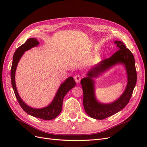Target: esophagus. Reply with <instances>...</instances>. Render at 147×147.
I'll return each instance as SVG.
<instances>
[{
	"label": "esophagus",
	"mask_w": 147,
	"mask_h": 147,
	"mask_svg": "<svg viewBox=\"0 0 147 147\" xmlns=\"http://www.w3.org/2000/svg\"><path fill=\"white\" fill-rule=\"evenodd\" d=\"M81 78H82V77H81V76L80 75H76L74 77L75 81V82H76L77 83H79L80 82Z\"/></svg>",
	"instance_id": "obj_1"
}]
</instances>
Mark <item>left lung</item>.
<instances>
[{"label": "left lung", "mask_w": 147, "mask_h": 147, "mask_svg": "<svg viewBox=\"0 0 147 147\" xmlns=\"http://www.w3.org/2000/svg\"><path fill=\"white\" fill-rule=\"evenodd\" d=\"M114 43L118 51L110 57L93 66L81 80L83 91V106L86 113L96 119H104L123 109L129 101L137 82L135 59L132 53L124 44L118 40ZM122 64L125 67L128 82L125 90L118 99L110 104L101 103L97 100L95 94L94 78H98L112 66Z\"/></svg>", "instance_id": "left-lung-1"}]
</instances>
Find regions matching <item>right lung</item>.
<instances>
[{
    "label": "right lung",
    "mask_w": 147,
    "mask_h": 147,
    "mask_svg": "<svg viewBox=\"0 0 147 147\" xmlns=\"http://www.w3.org/2000/svg\"><path fill=\"white\" fill-rule=\"evenodd\" d=\"M38 45L39 42L37 38H30L27 40V41L24 44L17 48V50L15 52L14 55H13L11 68V85L16 99L25 112L31 115V116L45 120H51L55 118L61 113L62 107H63V102L64 96L69 91H70L71 89L75 86L76 83H75L72 77H70L68 78H67L60 85L54 99H53L51 103L47 107L42 109L31 107L21 99L16 89L15 83V72L17 65L21 57L24 55L25 51L30 50L33 47H37Z\"/></svg>",
    "instance_id": "add662e5"
}]
</instances>
